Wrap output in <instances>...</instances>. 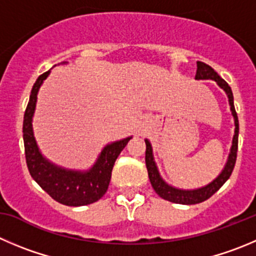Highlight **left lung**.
Returning <instances> with one entry per match:
<instances>
[{
  "label": "left lung",
  "mask_w": 256,
  "mask_h": 256,
  "mask_svg": "<svg viewBox=\"0 0 256 256\" xmlns=\"http://www.w3.org/2000/svg\"><path fill=\"white\" fill-rule=\"evenodd\" d=\"M196 80H215L218 82V86L224 90L228 98V104H230L231 114L234 116V122H235V133L232 137V144H231L230 153H228V162H226L225 167L221 171V174L210 182L208 184L204 187H200L196 190H181L176 188V187L171 186V184H166L164 180L160 177V172H158L157 164L153 158V150L152 146H150V140H146V166H147L148 177H150V184H152L153 190L156 194L162 198L171 201L174 204H181V205H194V204H200L210 198L216 191H218L221 186L225 184L228 180V177L232 174V170L235 167L236 162V154H238V138H239V120H238V114L235 112V106H234V96L231 92V88L228 86V82L224 79H221L220 75L210 66V65L205 64V62H197V72Z\"/></svg>",
  "instance_id": "8db88e82"
}]
</instances>
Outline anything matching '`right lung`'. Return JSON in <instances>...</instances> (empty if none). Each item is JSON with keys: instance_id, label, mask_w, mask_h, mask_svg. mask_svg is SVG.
I'll list each match as a JSON object with an SVG mask.
<instances>
[{"instance_id": "right-lung-1", "label": "right lung", "mask_w": 256, "mask_h": 256, "mask_svg": "<svg viewBox=\"0 0 256 256\" xmlns=\"http://www.w3.org/2000/svg\"><path fill=\"white\" fill-rule=\"evenodd\" d=\"M50 70L38 78L30 94L24 116V144L28 168L31 177L55 201L66 206H84L96 202L106 192L114 162L132 137L106 144L93 167L88 171H74L56 166L41 154L32 130L38 93Z\"/></svg>"}]
</instances>
